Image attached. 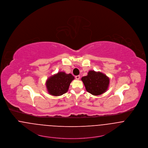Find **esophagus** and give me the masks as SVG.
Masks as SVG:
<instances>
[{"label": "esophagus", "mask_w": 148, "mask_h": 148, "mask_svg": "<svg viewBox=\"0 0 148 148\" xmlns=\"http://www.w3.org/2000/svg\"><path fill=\"white\" fill-rule=\"evenodd\" d=\"M75 78H76V80H79L80 79V76L79 75H77V76H75Z\"/></svg>", "instance_id": "1"}]
</instances>
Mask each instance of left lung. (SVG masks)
I'll return each instance as SVG.
<instances>
[{
    "label": "left lung",
    "mask_w": 148,
    "mask_h": 148,
    "mask_svg": "<svg viewBox=\"0 0 148 148\" xmlns=\"http://www.w3.org/2000/svg\"><path fill=\"white\" fill-rule=\"evenodd\" d=\"M86 90L94 95H99L108 89L110 79L108 76L99 72L89 71L88 75L81 78Z\"/></svg>",
    "instance_id": "left-lung-1"
}]
</instances>
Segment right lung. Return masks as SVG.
Returning <instances> with one entry per match:
<instances>
[{"instance_id":"1","label":"right lung","mask_w":148,"mask_h":148,"mask_svg":"<svg viewBox=\"0 0 148 148\" xmlns=\"http://www.w3.org/2000/svg\"><path fill=\"white\" fill-rule=\"evenodd\" d=\"M74 79L71 73L58 72L49 77L46 82L48 93L54 96H60L67 93L71 82Z\"/></svg>"}]
</instances>
